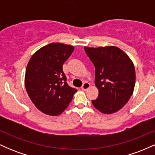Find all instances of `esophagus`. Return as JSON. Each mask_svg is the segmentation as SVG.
I'll return each instance as SVG.
<instances>
[{"instance_id":"34e87169","label":"esophagus","mask_w":155,"mask_h":155,"mask_svg":"<svg viewBox=\"0 0 155 155\" xmlns=\"http://www.w3.org/2000/svg\"><path fill=\"white\" fill-rule=\"evenodd\" d=\"M90 83L84 82L82 86H81V90H84V91H85V90H87V89L90 88Z\"/></svg>"}]
</instances>
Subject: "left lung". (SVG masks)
Here are the masks:
<instances>
[{
    "mask_svg": "<svg viewBox=\"0 0 155 155\" xmlns=\"http://www.w3.org/2000/svg\"><path fill=\"white\" fill-rule=\"evenodd\" d=\"M84 49L95 68V84L99 93L92 105L106 114L118 111L134 90L136 71L132 60L114 46Z\"/></svg>",
    "mask_w": 155,
    "mask_h": 155,
    "instance_id": "obj_1",
    "label": "left lung"
}]
</instances>
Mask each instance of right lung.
Instances as JSON below:
<instances>
[{"label":"right lung","instance_id":"right-lung-1","mask_svg":"<svg viewBox=\"0 0 155 155\" xmlns=\"http://www.w3.org/2000/svg\"><path fill=\"white\" fill-rule=\"evenodd\" d=\"M74 47L51 43L32 55L27 65L25 85L35 107L50 116L65 111L77 90L69 86L63 65Z\"/></svg>","mask_w":155,"mask_h":155}]
</instances>
